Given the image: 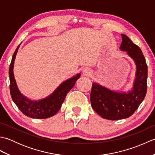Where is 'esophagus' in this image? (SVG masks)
I'll list each match as a JSON object with an SVG mask.
<instances>
[{
  "instance_id": "esophagus-1",
  "label": "esophagus",
  "mask_w": 155,
  "mask_h": 155,
  "mask_svg": "<svg viewBox=\"0 0 155 155\" xmlns=\"http://www.w3.org/2000/svg\"><path fill=\"white\" fill-rule=\"evenodd\" d=\"M91 73V71L90 70V68H88V67H85L83 69V74L84 76H88L90 75Z\"/></svg>"
}]
</instances>
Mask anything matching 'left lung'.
Wrapping results in <instances>:
<instances>
[{"mask_svg":"<svg viewBox=\"0 0 155 155\" xmlns=\"http://www.w3.org/2000/svg\"><path fill=\"white\" fill-rule=\"evenodd\" d=\"M120 50L136 65L135 78L133 87L128 91L111 90L94 82L91 93V106L105 119L115 120L130 117L143 101L147 89L148 68L142 51L127 35L121 34Z\"/></svg>","mask_w":155,"mask_h":155,"instance_id":"left-lung-1","label":"left lung"}]
</instances>
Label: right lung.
<instances>
[{
	"mask_svg": "<svg viewBox=\"0 0 155 155\" xmlns=\"http://www.w3.org/2000/svg\"><path fill=\"white\" fill-rule=\"evenodd\" d=\"M20 44L12 55L9 68L10 91L13 102L26 116L32 118H47L54 115L60 110L67 93L74 87L76 81L81 77V72L63 81L55 91L48 97L39 100H32L18 89L15 78L14 68L16 55L17 54Z\"/></svg>",
	"mask_w": 155,
	"mask_h": 155,
	"instance_id": "add662e5",
	"label": "right lung"
}]
</instances>
